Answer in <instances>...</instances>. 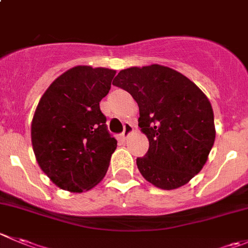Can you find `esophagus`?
<instances>
[{"label":"esophagus","mask_w":248,"mask_h":248,"mask_svg":"<svg viewBox=\"0 0 248 248\" xmlns=\"http://www.w3.org/2000/svg\"><path fill=\"white\" fill-rule=\"evenodd\" d=\"M132 131H133V127H132V124H129V122H126V124H124V132L121 133V139H126L127 137L132 133Z\"/></svg>","instance_id":"obj_1"}]
</instances>
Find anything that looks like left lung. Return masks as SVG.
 <instances>
[{
    "label": "left lung",
    "instance_id": "obj_1",
    "mask_svg": "<svg viewBox=\"0 0 248 248\" xmlns=\"http://www.w3.org/2000/svg\"><path fill=\"white\" fill-rule=\"evenodd\" d=\"M112 85L138 103V126L149 139L148 153L137 158L141 175L165 190L186 184L202 170L215 143L207 97L188 78L158 64L121 70Z\"/></svg>",
    "mask_w": 248,
    "mask_h": 248
}]
</instances>
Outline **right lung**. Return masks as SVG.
Listing matches in <instances>:
<instances>
[{"label": "right lung", "instance_id": "add662e5", "mask_svg": "<svg viewBox=\"0 0 248 248\" xmlns=\"http://www.w3.org/2000/svg\"><path fill=\"white\" fill-rule=\"evenodd\" d=\"M116 71L78 65L55 78L40 99L31 141L41 170L71 193L90 190L104 178L117 140L99 102Z\"/></svg>", "mask_w": 248, "mask_h": 248}]
</instances>
